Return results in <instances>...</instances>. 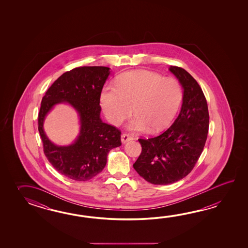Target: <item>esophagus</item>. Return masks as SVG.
Here are the masks:
<instances>
[{
	"mask_svg": "<svg viewBox=\"0 0 248 248\" xmlns=\"http://www.w3.org/2000/svg\"><path fill=\"white\" fill-rule=\"evenodd\" d=\"M133 139H134L133 137H131V136L128 135V134H123L122 136V143H126V142H128V141H132Z\"/></svg>",
	"mask_w": 248,
	"mask_h": 248,
	"instance_id": "34e87169",
	"label": "esophagus"
}]
</instances>
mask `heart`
Segmentation results:
<instances>
[{
    "label": "heart",
    "mask_w": 248,
    "mask_h": 248,
    "mask_svg": "<svg viewBox=\"0 0 248 248\" xmlns=\"http://www.w3.org/2000/svg\"><path fill=\"white\" fill-rule=\"evenodd\" d=\"M115 85H106L100 95L101 106L106 119L121 124L133 111L136 115L127 125L129 130L162 131L176 115L183 99L178 80L160 74L137 70L117 78Z\"/></svg>",
    "instance_id": "obj_1"
}]
</instances>
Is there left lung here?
I'll use <instances>...</instances> for the list:
<instances>
[{
	"mask_svg": "<svg viewBox=\"0 0 248 248\" xmlns=\"http://www.w3.org/2000/svg\"><path fill=\"white\" fill-rule=\"evenodd\" d=\"M169 71L184 90L179 115L158 137L138 139L142 153L133 165L153 185L174 184L190 174L203 152L209 126L207 103L199 83L185 69L170 66Z\"/></svg>",
	"mask_w": 248,
	"mask_h": 248,
	"instance_id": "obj_1",
	"label": "left lung"
}]
</instances>
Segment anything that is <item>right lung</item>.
<instances>
[{
  "label": "right lung",
  "mask_w": 248,
  "mask_h": 248,
  "mask_svg": "<svg viewBox=\"0 0 248 248\" xmlns=\"http://www.w3.org/2000/svg\"><path fill=\"white\" fill-rule=\"evenodd\" d=\"M105 66H83L62 74L42 97L38 129L44 153L58 173L74 181H88L102 172L108 153L122 145L121 131L103 122L100 95L110 74ZM67 103L79 117V135L68 146H57L44 131L47 114L57 104Z\"/></svg>",
  "instance_id": "right-lung-1"
}]
</instances>
